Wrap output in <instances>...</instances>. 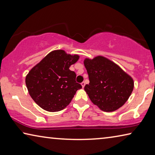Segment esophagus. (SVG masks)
I'll return each mask as SVG.
<instances>
[{"label": "esophagus", "instance_id": "1", "mask_svg": "<svg viewBox=\"0 0 155 155\" xmlns=\"http://www.w3.org/2000/svg\"><path fill=\"white\" fill-rule=\"evenodd\" d=\"M81 85H82V87L83 88L84 87H85V82H82V83H81Z\"/></svg>", "mask_w": 155, "mask_h": 155}]
</instances>
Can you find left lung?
I'll return each mask as SVG.
<instances>
[{
    "instance_id": "1",
    "label": "left lung",
    "mask_w": 155,
    "mask_h": 155,
    "mask_svg": "<svg viewBox=\"0 0 155 155\" xmlns=\"http://www.w3.org/2000/svg\"><path fill=\"white\" fill-rule=\"evenodd\" d=\"M84 65L90 80L84 89L94 104L104 111L111 112L127 102L134 83L118 65L102 56L85 59Z\"/></svg>"
}]
</instances>
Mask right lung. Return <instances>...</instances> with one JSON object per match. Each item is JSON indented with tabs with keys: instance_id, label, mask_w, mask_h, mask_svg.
Here are the masks:
<instances>
[{
	"instance_id": "obj_1",
	"label": "right lung",
	"mask_w": 155,
	"mask_h": 155,
	"mask_svg": "<svg viewBox=\"0 0 155 155\" xmlns=\"http://www.w3.org/2000/svg\"><path fill=\"white\" fill-rule=\"evenodd\" d=\"M78 58L77 54L57 50L30 70L26 77V85L31 98L41 108L50 112L61 111L70 104L76 91L82 88L76 82V73L69 69Z\"/></svg>"
}]
</instances>
